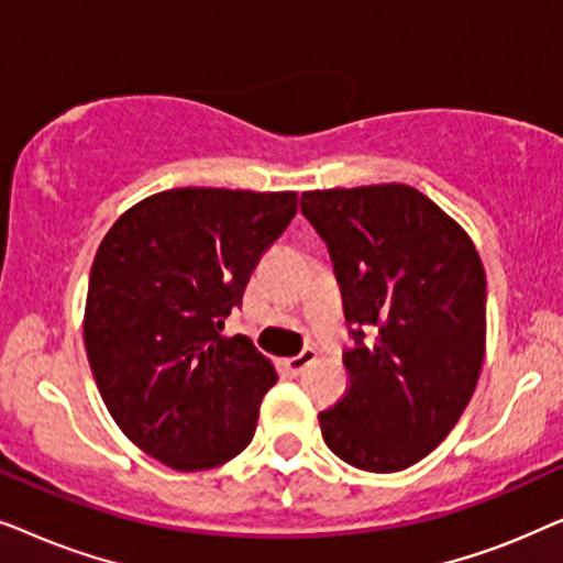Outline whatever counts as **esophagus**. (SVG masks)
<instances>
[{
    "instance_id": "obj_1",
    "label": "esophagus",
    "mask_w": 563,
    "mask_h": 563,
    "mask_svg": "<svg viewBox=\"0 0 563 563\" xmlns=\"http://www.w3.org/2000/svg\"><path fill=\"white\" fill-rule=\"evenodd\" d=\"M314 358H318V351L312 349V345H307V349L299 353V356H291V358H287V368L291 374H302L307 366L310 364H314Z\"/></svg>"
}]
</instances>
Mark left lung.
Listing matches in <instances>:
<instances>
[{"label":"left lung","instance_id":"obj_1","mask_svg":"<svg viewBox=\"0 0 563 563\" xmlns=\"http://www.w3.org/2000/svg\"><path fill=\"white\" fill-rule=\"evenodd\" d=\"M325 241L353 349L351 387L320 412L345 464L389 474L426 459L476 389L487 338V276L472 238L405 184L305 191Z\"/></svg>","mask_w":563,"mask_h":563}]
</instances>
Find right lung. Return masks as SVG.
Listing matches in <instances>:
<instances>
[{
    "instance_id": "right-lung-1",
    "label": "right lung",
    "mask_w": 563,
    "mask_h": 563,
    "mask_svg": "<svg viewBox=\"0 0 563 563\" xmlns=\"http://www.w3.org/2000/svg\"><path fill=\"white\" fill-rule=\"evenodd\" d=\"M297 191L187 187L110 228L91 264L84 345L122 433L179 472L220 466L256 433L276 376L251 338L222 335Z\"/></svg>"
}]
</instances>
